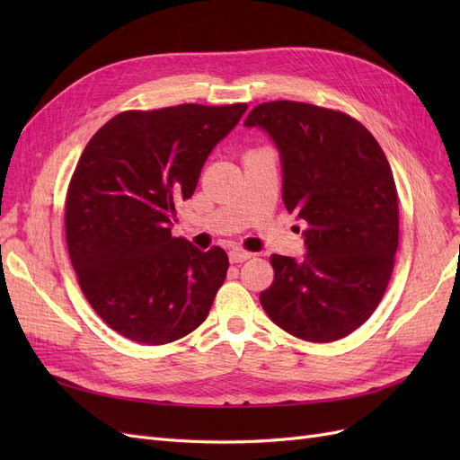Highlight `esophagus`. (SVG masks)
Here are the masks:
<instances>
[{
  "mask_svg": "<svg viewBox=\"0 0 460 460\" xmlns=\"http://www.w3.org/2000/svg\"><path fill=\"white\" fill-rule=\"evenodd\" d=\"M228 255H230V261H232V262H243V261H247V259H252V253L245 252V249H242V247L230 249Z\"/></svg>",
  "mask_w": 460,
  "mask_h": 460,
  "instance_id": "34e87169",
  "label": "esophagus"
}]
</instances>
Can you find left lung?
<instances>
[{
  "instance_id": "1",
  "label": "left lung",
  "mask_w": 460,
  "mask_h": 460,
  "mask_svg": "<svg viewBox=\"0 0 460 460\" xmlns=\"http://www.w3.org/2000/svg\"><path fill=\"white\" fill-rule=\"evenodd\" d=\"M245 127L274 140L284 205L307 222V257H270L262 309L305 341L349 336L380 305L395 264L399 201L385 153L357 119L311 103H261Z\"/></svg>"
}]
</instances>
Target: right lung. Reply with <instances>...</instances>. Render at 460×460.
<instances>
[{"label":"right lung","mask_w":460,"mask_h":460,"mask_svg":"<svg viewBox=\"0 0 460 460\" xmlns=\"http://www.w3.org/2000/svg\"><path fill=\"white\" fill-rule=\"evenodd\" d=\"M245 103H182L122 111L82 151L66 190L65 235L82 294L120 336L163 345L188 336L211 311L228 255L174 238L208 153Z\"/></svg>","instance_id":"right-lung-1"}]
</instances>
